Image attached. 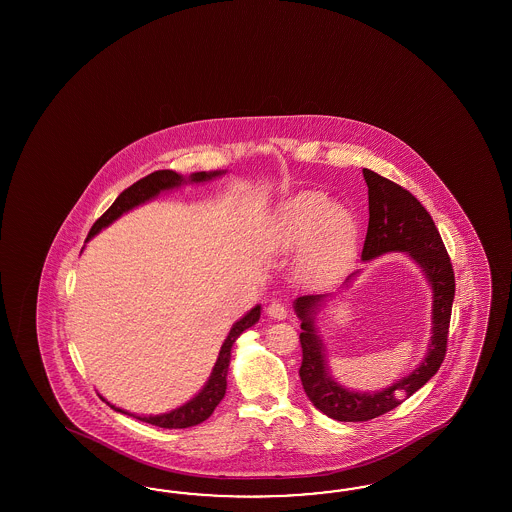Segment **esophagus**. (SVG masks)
I'll list each match as a JSON object with an SVG mask.
<instances>
[{"instance_id": "1", "label": "esophagus", "mask_w": 512, "mask_h": 512, "mask_svg": "<svg viewBox=\"0 0 512 512\" xmlns=\"http://www.w3.org/2000/svg\"><path fill=\"white\" fill-rule=\"evenodd\" d=\"M266 313H268V317H272V319H285V317L289 315V310H287V306H285L283 302L274 300V302H270V304H268Z\"/></svg>"}]
</instances>
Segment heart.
<instances>
[{"label":"heart","instance_id":"heart-1","mask_svg":"<svg viewBox=\"0 0 512 512\" xmlns=\"http://www.w3.org/2000/svg\"><path fill=\"white\" fill-rule=\"evenodd\" d=\"M357 240V219L319 191H304L283 202L264 231L270 251L289 253L304 246L298 268L311 281L340 276L355 255Z\"/></svg>","mask_w":512,"mask_h":512}]
</instances>
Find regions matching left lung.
Wrapping results in <instances>:
<instances>
[{
	"mask_svg": "<svg viewBox=\"0 0 512 512\" xmlns=\"http://www.w3.org/2000/svg\"><path fill=\"white\" fill-rule=\"evenodd\" d=\"M362 174L368 186L370 204V221L362 248V261H370L387 251H405L424 268L434 289V336L428 355L415 372L409 373L387 390L375 394H358L340 387L326 373L321 340L317 338L313 325V308L323 296L296 298V315L302 319V364L298 370L302 387L319 411L341 422L377 419L398 407L405 398L413 396L434 377L447 355L450 313L456 289L449 253L428 210L415 195L394 184L392 180L370 169H364Z\"/></svg>",
	"mask_w": 512,
	"mask_h": 512,
	"instance_id": "left-lung-1",
	"label": "left lung"
}]
</instances>
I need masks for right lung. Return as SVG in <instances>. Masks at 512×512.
<instances>
[{"mask_svg":"<svg viewBox=\"0 0 512 512\" xmlns=\"http://www.w3.org/2000/svg\"><path fill=\"white\" fill-rule=\"evenodd\" d=\"M221 172H195L189 176L191 182H204V180H210L214 176H219ZM186 178L176 174L174 171H155L144 178H140L139 182H135L133 186L124 189L118 199L112 202L109 210L99 217L95 223H93L90 234L86 240H90L93 234L99 233L103 227L110 225L114 219L122 216L127 210L139 206L142 202L150 201L152 197H155L157 193H161L163 189H171V187L180 186L184 184ZM261 317V306H255L253 310L249 311L248 315H244L238 323H234L227 340L223 341L221 345V351H219V357H217L216 366H214V372L210 375L208 383L204 385L201 392L186 405L174 409L171 413H165V415H155V417H135V419L142 420V422H148V424H154L159 428H169V430H178V428H191V426H197L201 424L202 420L208 419L214 409L217 407V403L223 400L225 396V390H227V372H229V362H231V347H233L236 338L248 330L249 326L255 325ZM109 403V402H107ZM110 405V403H109ZM114 411H120L125 415H131L127 411H122L114 405H110Z\"/></svg>","mask_w":512,"mask_h":512,"instance_id":"obj_1","label":"right lung"}]
</instances>
